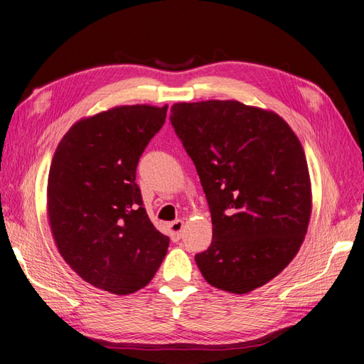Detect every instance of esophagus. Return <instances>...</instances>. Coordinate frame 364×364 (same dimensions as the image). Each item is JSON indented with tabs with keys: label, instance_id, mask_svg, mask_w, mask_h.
<instances>
[{
	"label": "esophagus",
	"instance_id": "34e87169",
	"mask_svg": "<svg viewBox=\"0 0 364 364\" xmlns=\"http://www.w3.org/2000/svg\"><path fill=\"white\" fill-rule=\"evenodd\" d=\"M182 229H183V222L182 220H174L168 225V230H170V237L173 241L181 240L182 235Z\"/></svg>",
	"mask_w": 364,
	"mask_h": 364
}]
</instances>
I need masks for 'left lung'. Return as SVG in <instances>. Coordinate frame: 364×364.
I'll return each instance as SVG.
<instances>
[{"instance_id": "left-lung-1", "label": "left lung", "mask_w": 364, "mask_h": 364, "mask_svg": "<svg viewBox=\"0 0 364 364\" xmlns=\"http://www.w3.org/2000/svg\"><path fill=\"white\" fill-rule=\"evenodd\" d=\"M170 121L211 211L213 243L196 262L213 287L245 294L296 257L311 215L305 153L272 111L235 100L176 103Z\"/></svg>"}]
</instances>
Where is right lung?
<instances>
[{
    "label": "right lung",
    "instance_id": "1",
    "mask_svg": "<svg viewBox=\"0 0 364 364\" xmlns=\"http://www.w3.org/2000/svg\"><path fill=\"white\" fill-rule=\"evenodd\" d=\"M167 105L117 106L82 118L54 153L47 213L65 262L97 289L130 294L151 281L170 240L142 205L136 165Z\"/></svg>",
    "mask_w": 364,
    "mask_h": 364
}]
</instances>
